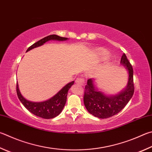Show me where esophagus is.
Masks as SVG:
<instances>
[{"label":"esophagus","instance_id":"34e87169","mask_svg":"<svg viewBox=\"0 0 152 152\" xmlns=\"http://www.w3.org/2000/svg\"><path fill=\"white\" fill-rule=\"evenodd\" d=\"M76 83L80 84V85H84V80L82 78H78L76 80Z\"/></svg>","mask_w":152,"mask_h":152}]
</instances>
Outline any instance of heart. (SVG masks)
I'll return each instance as SVG.
<instances>
[{
  "instance_id": "1",
  "label": "heart",
  "mask_w": 152,
  "mask_h": 152,
  "mask_svg": "<svg viewBox=\"0 0 152 152\" xmlns=\"http://www.w3.org/2000/svg\"><path fill=\"white\" fill-rule=\"evenodd\" d=\"M95 55L96 58L99 59H102L106 58L107 55V52L102 48H97L95 50Z\"/></svg>"
}]
</instances>
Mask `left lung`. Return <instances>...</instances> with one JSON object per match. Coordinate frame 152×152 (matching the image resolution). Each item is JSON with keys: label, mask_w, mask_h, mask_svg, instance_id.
Wrapping results in <instances>:
<instances>
[{"label": "left lung", "mask_w": 152, "mask_h": 152, "mask_svg": "<svg viewBox=\"0 0 152 152\" xmlns=\"http://www.w3.org/2000/svg\"><path fill=\"white\" fill-rule=\"evenodd\" d=\"M120 64L128 72L126 88L115 95H107L95 85L94 78L88 79L85 86L84 103L90 114L101 119L112 117L122 110L130 100L134 92L133 68L125 54H123Z\"/></svg>", "instance_id": "left-lung-1"}]
</instances>
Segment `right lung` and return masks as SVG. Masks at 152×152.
<instances>
[{
    "instance_id": "1",
    "label": "right lung",
    "mask_w": 152,
    "mask_h": 152,
    "mask_svg": "<svg viewBox=\"0 0 152 152\" xmlns=\"http://www.w3.org/2000/svg\"><path fill=\"white\" fill-rule=\"evenodd\" d=\"M68 38L61 37L56 34L49 35L48 37H45L42 39L38 40V42L33 44L32 46L27 49L26 52H28L30 50L34 48L38 47L43 45L44 44L48 42L49 40H58V41H64L67 40ZM74 83V81L70 82L67 84L65 86L63 87L56 94H55L53 97L48 99V100L40 102H35L26 100L23 96L21 94L18 88V82L16 84V92L19 100L21 103L24 105L26 108L37 116L40 117L45 119H51L58 115L65 106L66 102L68 92Z\"/></svg>"
}]
</instances>
